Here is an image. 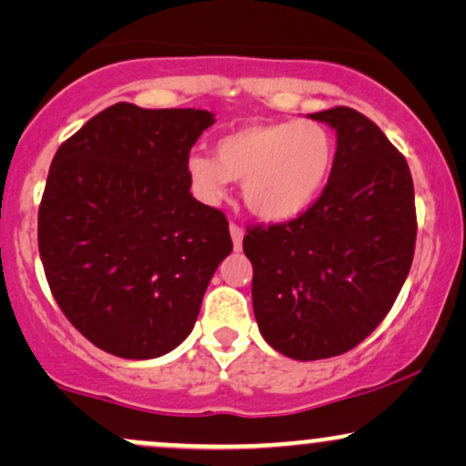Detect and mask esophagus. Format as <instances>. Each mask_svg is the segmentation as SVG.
Listing matches in <instances>:
<instances>
[{"mask_svg":"<svg viewBox=\"0 0 466 466\" xmlns=\"http://www.w3.org/2000/svg\"><path fill=\"white\" fill-rule=\"evenodd\" d=\"M229 237H232V243H234V249H240L243 248V237H245V232H243V228H238L237 223H229Z\"/></svg>","mask_w":466,"mask_h":466,"instance_id":"obj_1","label":"esophagus"}]
</instances>
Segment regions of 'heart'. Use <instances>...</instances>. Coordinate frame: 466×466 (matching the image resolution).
<instances>
[{
    "mask_svg": "<svg viewBox=\"0 0 466 466\" xmlns=\"http://www.w3.org/2000/svg\"><path fill=\"white\" fill-rule=\"evenodd\" d=\"M333 162L335 140L319 122H251L218 137L215 157L190 153L186 173L201 201H221L228 181H240L251 215L287 223L322 195Z\"/></svg>",
    "mask_w": 466,
    "mask_h": 466,
    "instance_id": "obj_1",
    "label": "heart"
}]
</instances>
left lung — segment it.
Masks as SVG:
<instances>
[{"label":"left lung","mask_w":466,"mask_h":466,"mask_svg":"<svg viewBox=\"0 0 466 466\" xmlns=\"http://www.w3.org/2000/svg\"><path fill=\"white\" fill-rule=\"evenodd\" d=\"M337 136L319 199L289 223L251 228V302L267 344L298 361L355 349L381 324L410 274L416 243L408 162L350 106L309 114Z\"/></svg>","instance_id":"obj_1"}]
</instances>
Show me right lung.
I'll use <instances>...</instances> for the list:
<instances>
[{"label":"right lung","instance_id":"right-lung-1","mask_svg":"<svg viewBox=\"0 0 466 466\" xmlns=\"http://www.w3.org/2000/svg\"><path fill=\"white\" fill-rule=\"evenodd\" d=\"M215 114L106 106L61 144L39 208V254L66 318L122 360H153L190 335L232 251L228 218L186 173Z\"/></svg>","mask_w":466,"mask_h":466}]
</instances>
